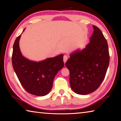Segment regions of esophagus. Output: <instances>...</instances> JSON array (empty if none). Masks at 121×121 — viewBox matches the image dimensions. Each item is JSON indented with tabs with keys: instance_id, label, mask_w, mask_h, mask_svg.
Instances as JSON below:
<instances>
[{
	"instance_id": "1",
	"label": "esophagus",
	"mask_w": 121,
	"mask_h": 121,
	"mask_svg": "<svg viewBox=\"0 0 121 121\" xmlns=\"http://www.w3.org/2000/svg\"><path fill=\"white\" fill-rule=\"evenodd\" d=\"M67 59H68V56H67L66 55H65V56H63V62H64L65 63L66 62Z\"/></svg>"
}]
</instances>
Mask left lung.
<instances>
[{"mask_svg": "<svg viewBox=\"0 0 121 121\" xmlns=\"http://www.w3.org/2000/svg\"><path fill=\"white\" fill-rule=\"evenodd\" d=\"M93 27L89 44L82 51L77 50L71 54L65 64L70 73L71 88L78 95H87L98 89L109 63L107 40L100 29Z\"/></svg>", "mask_w": 121, "mask_h": 121, "instance_id": "1", "label": "left lung"}]
</instances>
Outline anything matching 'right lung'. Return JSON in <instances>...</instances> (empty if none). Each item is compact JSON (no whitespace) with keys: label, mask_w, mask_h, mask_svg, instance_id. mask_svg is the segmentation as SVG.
<instances>
[{"label":"right lung","mask_w":121,"mask_h":121,"mask_svg":"<svg viewBox=\"0 0 121 121\" xmlns=\"http://www.w3.org/2000/svg\"><path fill=\"white\" fill-rule=\"evenodd\" d=\"M24 31V30H23ZM18 36L14 42L12 56V65L20 83L31 95L44 96L52 89L53 82L58 71L64 66L63 54L34 62L22 56Z\"/></svg>","instance_id":"add662e5"}]
</instances>
